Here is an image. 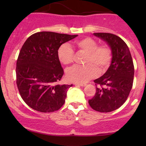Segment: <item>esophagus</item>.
Instances as JSON below:
<instances>
[{
  "mask_svg": "<svg viewBox=\"0 0 146 146\" xmlns=\"http://www.w3.org/2000/svg\"><path fill=\"white\" fill-rule=\"evenodd\" d=\"M74 84L75 86H86V83H75Z\"/></svg>",
  "mask_w": 146,
  "mask_h": 146,
  "instance_id": "1",
  "label": "esophagus"
}]
</instances>
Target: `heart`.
<instances>
[{"instance_id":"obj_1","label":"heart","mask_w":146,"mask_h":146,"mask_svg":"<svg viewBox=\"0 0 146 146\" xmlns=\"http://www.w3.org/2000/svg\"><path fill=\"white\" fill-rule=\"evenodd\" d=\"M79 51L85 53L84 66H74L66 73V79L70 82L82 83L96 76L100 72H104L109 67L112 59V51L106 44L98 45L96 40L91 38H84L75 42ZM60 62L68 65L73 61L74 52L68 44H63L58 51Z\"/></svg>"}]
</instances>
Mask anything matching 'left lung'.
Masks as SVG:
<instances>
[{
  "label": "left lung",
  "mask_w": 146,
  "mask_h": 146,
  "mask_svg": "<svg viewBox=\"0 0 146 146\" xmlns=\"http://www.w3.org/2000/svg\"><path fill=\"white\" fill-rule=\"evenodd\" d=\"M108 44L112 51L111 64L102 77L94 80L96 93L88 104L93 110L108 113L124 104L132 89L134 64L130 50L121 38L109 33H95Z\"/></svg>",
  "instance_id": "obj_1"
}]
</instances>
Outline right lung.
Returning <instances> with one entry per match:
<instances>
[{
    "label": "right lung",
    "mask_w": 146,
    "mask_h": 146,
    "mask_svg": "<svg viewBox=\"0 0 146 146\" xmlns=\"http://www.w3.org/2000/svg\"><path fill=\"white\" fill-rule=\"evenodd\" d=\"M77 36L41 31L29 36L22 46L16 62V84L21 98L33 110L51 113L64 104L73 84H57L64 74L58 51Z\"/></svg>",
    "instance_id": "obj_1"
}]
</instances>
